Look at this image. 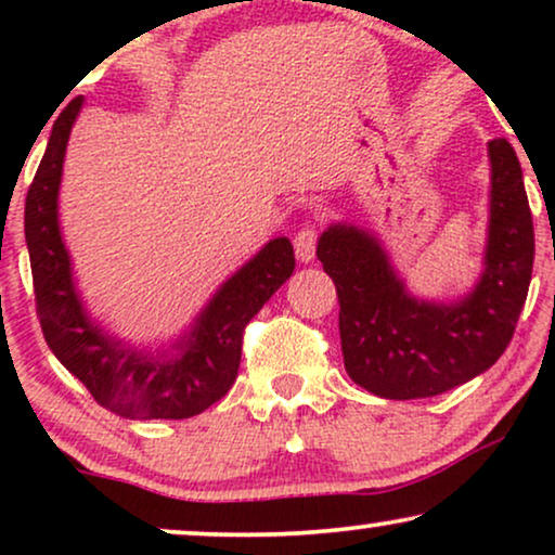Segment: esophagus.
Listing matches in <instances>:
<instances>
[{
	"instance_id": "esophagus-1",
	"label": "esophagus",
	"mask_w": 555,
	"mask_h": 555,
	"mask_svg": "<svg viewBox=\"0 0 555 555\" xmlns=\"http://www.w3.org/2000/svg\"><path fill=\"white\" fill-rule=\"evenodd\" d=\"M295 245V255H298L300 262H310L315 257V245H318V230L315 227H302V230H298V234H295L293 240Z\"/></svg>"
}]
</instances>
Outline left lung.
<instances>
[{"label": "left lung", "mask_w": 555, "mask_h": 555, "mask_svg": "<svg viewBox=\"0 0 555 555\" xmlns=\"http://www.w3.org/2000/svg\"><path fill=\"white\" fill-rule=\"evenodd\" d=\"M488 156L485 270L465 298H414L382 242L353 224H331L318 240V260L340 302L346 371L376 397H437L488 371L511 344L533 272V217L511 143L490 141Z\"/></svg>", "instance_id": "8db88e82"}]
</instances>
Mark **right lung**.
Listing matches in <instances>:
<instances>
[{
	"mask_svg": "<svg viewBox=\"0 0 555 555\" xmlns=\"http://www.w3.org/2000/svg\"><path fill=\"white\" fill-rule=\"evenodd\" d=\"M80 108L82 101L75 98L52 126L25 204V240L44 340L108 412L126 420H189L232 389L242 333L293 275V245L287 237H275L242 264L171 346V353L139 351L108 336L82 308L57 222L65 149Z\"/></svg>",
	"mask_w": 555,
	"mask_h": 555,
	"instance_id": "1",
	"label": "right lung"
}]
</instances>
